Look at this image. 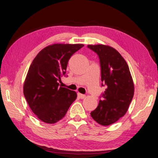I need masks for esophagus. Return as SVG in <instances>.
<instances>
[{
  "instance_id": "34e87169",
  "label": "esophagus",
  "mask_w": 158,
  "mask_h": 158,
  "mask_svg": "<svg viewBox=\"0 0 158 158\" xmlns=\"http://www.w3.org/2000/svg\"><path fill=\"white\" fill-rule=\"evenodd\" d=\"M78 97H79L80 99H84L85 97V94H81V93H78Z\"/></svg>"
}]
</instances>
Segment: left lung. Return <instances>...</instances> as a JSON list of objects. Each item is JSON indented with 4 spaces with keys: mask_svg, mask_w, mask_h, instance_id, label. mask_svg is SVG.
<instances>
[{
    "mask_svg": "<svg viewBox=\"0 0 158 158\" xmlns=\"http://www.w3.org/2000/svg\"><path fill=\"white\" fill-rule=\"evenodd\" d=\"M88 48L99 56L102 86L106 87L90 115L98 124L108 126L127 112L134 94L133 81L127 63L115 49L104 45H88Z\"/></svg>",
    "mask_w": 158,
    "mask_h": 158,
    "instance_id": "obj_1",
    "label": "left lung"
}]
</instances>
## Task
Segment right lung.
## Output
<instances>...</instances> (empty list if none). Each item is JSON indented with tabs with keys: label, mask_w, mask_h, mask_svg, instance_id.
<instances>
[{
	"label": "right lung",
	"mask_w": 158,
	"mask_h": 158,
	"mask_svg": "<svg viewBox=\"0 0 158 158\" xmlns=\"http://www.w3.org/2000/svg\"><path fill=\"white\" fill-rule=\"evenodd\" d=\"M83 44H54L45 48L33 60L23 85L31 110L42 122L54 124L66 114L77 93L59 87L72 55Z\"/></svg>",
	"instance_id": "right-lung-1"
}]
</instances>
